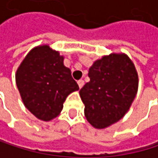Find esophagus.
Segmentation results:
<instances>
[{
    "instance_id": "obj_1",
    "label": "esophagus",
    "mask_w": 158,
    "mask_h": 158,
    "mask_svg": "<svg viewBox=\"0 0 158 158\" xmlns=\"http://www.w3.org/2000/svg\"><path fill=\"white\" fill-rule=\"evenodd\" d=\"M77 84H78V87H80V89H81L84 85V81L82 80H80V81H77Z\"/></svg>"
}]
</instances>
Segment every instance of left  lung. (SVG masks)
<instances>
[{"instance_id": "obj_1", "label": "left lung", "mask_w": 158, "mask_h": 158, "mask_svg": "<svg viewBox=\"0 0 158 158\" xmlns=\"http://www.w3.org/2000/svg\"><path fill=\"white\" fill-rule=\"evenodd\" d=\"M90 81L80 91L84 114L96 129H104L120 120L129 111L138 89V75L124 53H112L94 61Z\"/></svg>"}]
</instances>
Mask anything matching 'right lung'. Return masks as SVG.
Instances as JSON below:
<instances>
[{"label": "right lung", "mask_w": 158, "mask_h": 158, "mask_svg": "<svg viewBox=\"0 0 158 158\" xmlns=\"http://www.w3.org/2000/svg\"><path fill=\"white\" fill-rule=\"evenodd\" d=\"M63 60L59 51L42 44L30 50L17 69L16 84L23 104L40 120L57 118L67 96L80 89Z\"/></svg>", "instance_id": "add662e5"}]
</instances>
